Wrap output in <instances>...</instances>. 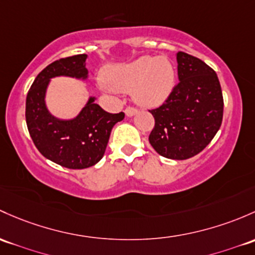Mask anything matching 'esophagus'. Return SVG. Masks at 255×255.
I'll list each match as a JSON object with an SVG mask.
<instances>
[{"label": "esophagus", "instance_id": "34e87169", "mask_svg": "<svg viewBox=\"0 0 255 255\" xmlns=\"http://www.w3.org/2000/svg\"><path fill=\"white\" fill-rule=\"evenodd\" d=\"M125 112H126V115H127V116H133V115H135L136 112H138V110H136L135 107H133V106H127V107H126Z\"/></svg>", "mask_w": 255, "mask_h": 255}]
</instances>
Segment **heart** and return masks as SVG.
Masks as SVG:
<instances>
[{"label": "heart", "instance_id": "obj_1", "mask_svg": "<svg viewBox=\"0 0 255 255\" xmlns=\"http://www.w3.org/2000/svg\"><path fill=\"white\" fill-rule=\"evenodd\" d=\"M104 92L128 93L144 106H156L166 100L175 85L173 63L165 56H141L133 62L106 67L103 72Z\"/></svg>", "mask_w": 255, "mask_h": 255}]
</instances>
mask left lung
<instances>
[{
	"instance_id": "left-lung-1",
	"label": "left lung",
	"mask_w": 255,
	"mask_h": 255,
	"mask_svg": "<svg viewBox=\"0 0 255 255\" xmlns=\"http://www.w3.org/2000/svg\"><path fill=\"white\" fill-rule=\"evenodd\" d=\"M178 79L162 105L149 110V135L157 154L173 160L195 156L213 140L224 116V98L215 71L186 52H177Z\"/></svg>"
}]
</instances>
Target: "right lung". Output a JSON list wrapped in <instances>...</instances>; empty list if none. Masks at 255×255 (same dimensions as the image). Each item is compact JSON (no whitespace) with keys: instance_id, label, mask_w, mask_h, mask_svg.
<instances>
[{"instance_id":"1","label":"right lung","mask_w":255,"mask_h":255,"mask_svg":"<svg viewBox=\"0 0 255 255\" xmlns=\"http://www.w3.org/2000/svg\"><path fill=\"white\" fill-rule=\"evenodd\" d=\"M87 55L60 58L36 76L26 95L25 120L34 144L46 159L72 170L90 167L103 159L110 134L125 114H110L90 98L76 119L57 120L45 106V93L53 77L87 78Z\"/></svg>"}]
</instances>
